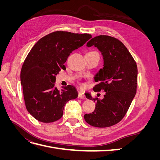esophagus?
I'll use <instances>...</instances> for the list:
<instances>
[{"mask_svg":"<svg viewBox=\"0 0 160 160\" xmlns=\"http://www.w3.org/2000/svg\"><path fill=\"white\" fill-rule=\"evenodd\" d=\"M78 98H80V99H85V98H85V95L83 93H82V92H81V91L79 92Z\"/></svg>","mask_w":160,"mask_h":160,"instance_id":"34e87169","label":"esophagus"}]
</instances>
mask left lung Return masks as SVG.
Instances as JSON below:
<instances>
[{"mask_svg": "<svg viewBox=\"0 0 160 160\" xmlns=\"http://www.w3.org/2000/svg\"><path fill=\"white\" fill-rule=\"evenodd\" d=\"M94 45L103 57V67L95 77L98 84L93 91L105 92L103 99L86 98L96 103L93 112L84 115L86 122L93 127L108 128L117 124L126 114L136 93L138 67L123 43L108 35L95 37L87 43Z\"/></svg>", "mask_w": 160, "mask_h": 160, "instance_id": "left-lung-1", "label": "left lung"}]
</instances>
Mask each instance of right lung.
Masks as SVG:
<instances>
[{
	"label": "right lung",
	"mask_w": 160,
	"mask_h": 160,
	"mask_svg": "<svg viewBox=\"0 0 160 160\" xmlns=\"http://www.w3.org/2000/svg\"><path fill=\"white\" fill-rule=\"evenodd\" d=\"M89 34L55 31L38 40L28 52L21 71L25 106L34 118L51 123L61 118L67 101L77 98L73 86L59 91L55 87V75L70 53L91 38Z\"/></svg>",
	"instance_id": "right-lung-1"
}]
</instances>
